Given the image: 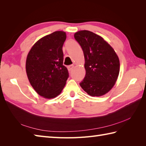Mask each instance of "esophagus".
<instances>
[{"mask_svg":"<svg viewBox=\"0 0 146 146\" xmlns=\"http://www.w3.org/2000/svg\"><path fill=\"white\" fill-rule=\"evenodd\" d=\"M73 68H74V65H73V64L70 65V66H68V70L70 71V72H71V71L73 70Z\"/></svg>","mask_w":146,"mask_h":146,"instance_id":"esophagus-1","label":"esophagus"}]
</instances>
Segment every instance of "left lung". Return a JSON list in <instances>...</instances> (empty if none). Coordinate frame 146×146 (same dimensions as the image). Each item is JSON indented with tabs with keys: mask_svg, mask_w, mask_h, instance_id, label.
<instances>
[{
	"mask_svg": "<svg viewBox=\"0 0 146 146\" xmlns=\"http://www.w3.org/2000/svg\"><path fill=\"white\" fill-rule=\"evenodd\" d=\"M85 57L86 75L80 83L92 97H100L109 92L115 83L120 71L116 52L101 36L86 30L74 35Z\"/></svg>",
	"mask_w": 146,
	"mask_h": 146,
	"instance_id": "8db88e82",
	"label": "left lung"
}]
</instances>
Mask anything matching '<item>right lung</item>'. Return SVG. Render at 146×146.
<instances>
[{
    "instance_id": "1",
    "label": "right lung",
    "mask_w": 146,
    "mask_h": 146,
    "mask_svg": "<svg viewBox=\"0 0 146 146\" xmlns=\"http://www.w3.org/2000/svg\"><path fill=\"white\" fill-rule=\"evenodd\" d=\"M63 31H55L37 41L27 54L26 70L31 85L46 98L61 94L69 76L63 64Z\"/></svg>"
}]
</instances>
